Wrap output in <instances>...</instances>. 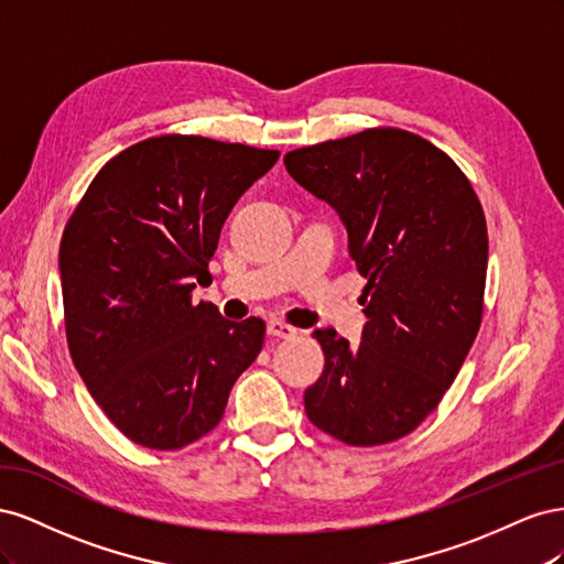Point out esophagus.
<instances>
[{
	"mask_svg": "<svg viewBox=\"0 0 564 564\" xmlns=\"http://www.w3.org/2000/svg\"><path fill=\"white\" fill-rule=\"evenodd\" d=\"M268 334L278 336V338H294L299 334V329H294L292 324H286L282 319H270L268 322Z\"/></svg>",
	"mask_w": 564,
	"mask_h": 564,
	"instance_id": "esophagus-1",
	"label": "esophagus"
}]
</instances>
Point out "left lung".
Segmentation results:
<instances>
[{
    "instance_id": "1",
    "label": "left lung",
    "mask_w": 564,
    "mask_h": 564,
    "mask_svg": "<svg viewBox=\"0 0 564 564\" xmlns=\"http://www.w3.org/2000/svg\"><path fill=\"white\" fill-rule=\"evenodd\" d=\"M284 166L344 220L367 278L362 344L313 332L324 371L305 414L352 447L400 440L440 404L480 329L482 204L449 155L392 127L292 150Z\"/></svg>"
}]
</instances>
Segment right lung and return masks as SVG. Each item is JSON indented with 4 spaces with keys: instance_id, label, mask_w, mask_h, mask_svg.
Here are the masks:
<instances>
[{
    "instance_id": "obj_1",
    "label": "right lung",
    "mask_w": 564,
    "mask_h": 564,
    "mask_svg": "<svg viewBox=\"0 0 564 564\" xmlns=\"http://www.w3.org/2000/svg\"><path fill=\"white\" fill-rule=\"evenodd\" d=\"M278 150L158 135L115 155L67 220L65 334L82 381L135 445L181 449L224 419L265 322L193 303L235 202Z\"/></svg>"
}]
</instances>
